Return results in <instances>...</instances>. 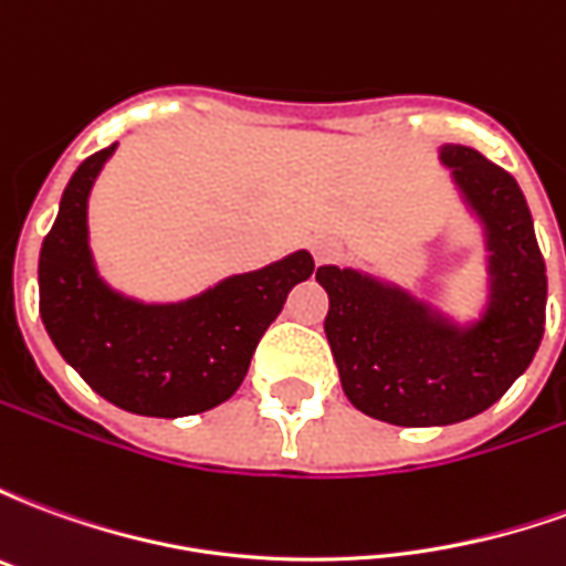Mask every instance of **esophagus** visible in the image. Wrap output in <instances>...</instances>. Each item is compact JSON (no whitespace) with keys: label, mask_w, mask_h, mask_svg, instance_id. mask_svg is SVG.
<instances>
[{"label":"esophagus","mask_w":566,"mask_h":566,"mask_svg":"<svg viewBox=\"0 0 566 566\" xmlns=\"http://www.w3.org/2000/svg\"><path fill=\"white\" fill-rule=\"evenodd\" d=\"M312 251H315V260H318V263H324V260H331L333 254H336V245H333L331 239H318Z\"/></svg>","instance_id":"1"}]
</instances>
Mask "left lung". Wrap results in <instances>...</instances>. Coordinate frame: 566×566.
<instances>
[{"mask_svg":"<svg viewBox=\"0 0 566 566\" xmlns=\"http://www.w3.org/2000/svg\"><path fill=\"white\" fill-rule=\"evenodd\" d=\"M442 163L488 227L491 308L458 331L412 296L355 270L321 266L324 333L348 400L397 427L458 424L485 412L531 367L546 331V260L518 181L463 145Z\"/></svg>","mask_w":566,"mask_h":566,"instance_id":"obj_1","label":"left lung"}]
</instances>
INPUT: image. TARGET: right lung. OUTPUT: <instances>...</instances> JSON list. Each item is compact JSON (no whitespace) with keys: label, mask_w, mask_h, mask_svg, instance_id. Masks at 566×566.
Wrapping results in <instances>:
<instances>
[{"label":"right lung","mask_w":566,"mask_h":566,"mask_svg":"<svg viewBox=\"0 0 566 566\" xmlns=\"http://www.w3.org/2000/svg\"><path fill=\"white\" fill-rule=\"evenodd\" d=\"M112 150L87 157L63 190L39 254V312L56 352L108 403L150 418L197 416L233 397L260 336L315 263L296 251L175 306L117 296L87 251V193Z\"/></svg>","instance_id":"obj_1"}]
</instances>
